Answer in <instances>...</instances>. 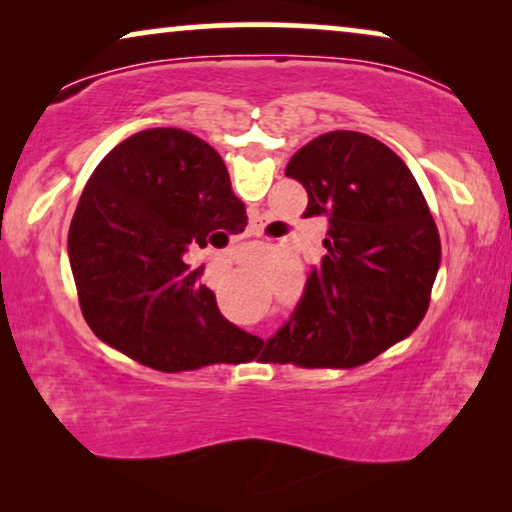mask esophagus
<instances>
[{"instance_id": "obj_1", "label": "esophagus", "mask_w": 512, "mask_h": 512, "mask_svg": "<svg viewBox=\"0 0 512 512\" xmlns=\"http://www.w3.org/2000/svg\"><path fill=\"white\" fill-rule=\"evenodd\" d=\"M247 235H249V237H256V235H261V226H258L256 221H254V223H249V228H247Z\"/></svg>"}]
</instances>
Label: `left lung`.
<instances>
[{"instance_id": "left-lung-1", "label": "left lung", "mask_w": 512, "mask_h": 512, "mask_svg": "<svg viewBox=\"0 0 512 512\" xmlns=\"http://www.w3.org/2000/svg\"><path fill=\"white\" fill-rule=\"evenodd\" d=\"M286 177L307 191L305 216H326V254L312 265L289 324L268 340L270 361L356 368L415 331L429 310L440 237L410 167L354 130L314 137Z\"/></svg>"}]
</instances>
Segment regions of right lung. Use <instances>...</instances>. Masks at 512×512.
I'll return each instance as SVG.
<instances>
[{
	"instance_id": "1",
	"label": "right lung",
	"mask_w": 512,
	"mask_h": 512,
	"mask_svg": "<svg viewBox=\"0 0 512 512\" xmlns=\"http://www.w3.org/2000/svg\"><path fill=\"white\" fill-rule=\"evenodd\" d=\"M247 212L226 163L179 128L114 146L83 188L67 251L83 319L142 366L181 373L256 359L263 340L223 317L184 256L242 233Z\"/></svg>"
}]
</instances>
